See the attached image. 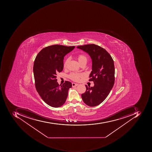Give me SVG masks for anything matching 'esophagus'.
I'll return each mask as SVG.
<instances>
[{
  "instance_id": "obj_1",
  "label": "esophagus",
  "mask_w": 152,
  "mask_h": 152,
  "mask_svg": "<svg viewBox=\"0 0 152 152\" xmlns=\"http://www.w3.org/2000/svg\"><path fill=\"white\" fill-rule=\"evenodd\" d=\"M78 83H72V86L73 87H74L77 86H78Z\"/></svg>"
}]
</instances>
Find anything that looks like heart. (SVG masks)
<instances>
[{
    "label": "heart",
    "mask_w": 152,
    "mask_h": 152,
    "mask_svg": "<svg viewBox=\"0 0 152 152\" xmlns=\"http://www.w3.org/2000/svg\"><path fill=\"white\" fill-rule=\"evenodd\" d=\"M77 59H78V62H80V64H81L83 62H86L87 61V58L86 56L84 54H80L77 57ZM69 58H68L66 59L64 63V67H66L67 66L68 63L69 61ZM81 75L79 74H76V73H71L70 75H69V77L71 78L72 80L74 81H78L80 80V77H81Z\"/></svg>",
    "instance_id": "b5f03b06"
}]
</instances>
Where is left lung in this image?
Masks as SVG:
<instances>
[{
    "label": "left lung",
    "mask_w": 152,
    "mask_h": 152,
    "mask_svg": "<svg viewBox=\"0 0 152 152\" xmlns=\"http://www.w3.org/2000/svg\"><path fill=\"white\" fill-rule=\"evenodd\" d=\"M77 48L88 53L92 62L89 81L94 82V86L88 87L86 85V90L82 94V98L88 106H97L106 99L114 84V61L104 49L94 44Z\"/></svg>",
    "instance_id": "1"
}]
</instances>
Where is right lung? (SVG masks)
<instances>
[{"mask_svg": "<svg viewBox=\"0 0 152 152\" xmlns=\"http://www.w3.org/2000/svg\"><path fill=\"white\" fill-rule=\"evenodd\" d=\"M75 48L59 45L48 46L43 48L35 58L33 73L36 89L42 100L52 107L63 105L72 86L68 81L59 85L56 77L64 69V57Z\"/></svg>", "mask_w": 152, "mask_h": 152, "instance_id": "obj_1", "label": "right lung"}]
</instances>
